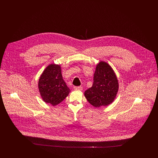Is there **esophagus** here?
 <instances>
[{
    "label": "esophagus",
    "mask_w": 158,
    "mask_h": 158,
    "mask_svg": "<svg viewBox=\"0 0 158 158\" xmlns=\"http://www.w3.org/2000/svg\"><path fill=\"white\" fill-rule=\"evenodd\" d=\"M74 89L75 90H82L83 89V88L82 86H75Z\"/></svg>",
    "instance_id": "esophagus-1"
}]
</instances>
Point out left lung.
<instances>
[{"label":"left lung","instance_id":"obj_1","mask_svg":"<svg viewBox=\"0 0 158 158\" xmlns=\"http://www.w3.org/2000/svg\"><path fill=\"white\" fill-rule=\"evenodd\" d=\"M118 90V82L113 69L106 62L101 61L96 67L92 87L85 90V97L95 107L112 103Z\"/></svg>","mask_w":158,"mask_h":158}]
</instances>
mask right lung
Listing matches in <instances>:
<instances>
[{
  "label": "right lung",
  "mask_w": 158,
  "mask_h": 158,
  "mask_svg": "<svg viewBox=\"0 0 158 158\" xmlns=\"http://www.w3.org/2000/svg\"><path fill=\"white\" fill-rule=\"evenodd\" d=\"M38 88L43 101L53 106L63 101L70 92L63 79L60 65L55 64L45 68L40 77Z\"/></svg>",
  "instance_id": "right-lung-1"
}]
</instances>
